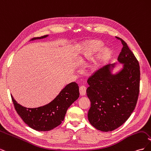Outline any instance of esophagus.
I'll list each match as a JSON object with an SVG mask.
<instances>
[{
    "mask_svg": "<svg viewBox=\"0 0 151 151\" xmlns=\"http://www.w3.org/2000/svg\"><path fill=\"white\" fill-rule=\"evenodd\" d=\"M79 93L81 96H85L86 93V88L84 86H82L79 88Z\"/></svg>",
    "mask_w": 151,
    "mask_h": 151,
    "instance_id": "1",
    "label": "esophagus"
}]
</instances>
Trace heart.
Listing matches in <instances>:
<instances>
[{
  "label": "heart",
  "mask_w": 151,
  "mask_h": 151,
  "mask_svg": "<svg viewBox=\"0 0 151 151\" xmlns=\"http://www.w3.org/2000/svg\"><path fill=\"white\" fill-rule=\"evenodd\" d=\"M102 43L98 41L91 40L83 43L81 50V62H86L87 60L93 57L96 52L101 48ZM111 55L110 50L108 48H104L98 55L96 59L90 66L89 70L91 74L97 72L101 68L104 63L106 62Z\"/></svg>",
  "instance_id": "heart-1"
}]
</instances>
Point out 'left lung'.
Returning <instances> with one entry per match:
<instances>
[{
  "label": "left lung",
  "instance_id": "8db88e82",
  "mask_svg": "<svg viewBox=\"0 0 151 151\" xmlns=\"http://www.w3.org/2000/svg\"><path fill=\"white\" fill-rule=\"evenodd\" d=\"M116 38L123 45L118 57L122 68L114 74L116 63L106 65L88 80L86 93L91 101L88 120L102 132L115 130L128 120L139 94V62L124 41Z\"/></svg>",
  "mask_w": 151,
  "mask_h": 151
}]
</instances>
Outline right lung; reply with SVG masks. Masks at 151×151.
I'll use <instances>...</instances> for the list:
<instances>
[{"mask_svg": "<svg viewBox=\"0 0 151 151\" xmlns=\"http://www.w3.org/2000/svg\"><path fill=\"white\" fill-rule=\"evenodd\" d=\"M45 35L34 38L31 41L48 37ZM79 97L78 84L73 82L67 84L53 101L44 106L30 108L17 103L11 95V98L18 115L26 124L37 131H49L60 125L64 120L67 109Z\"/></svg>", "mask_w": 151, "mask_h": 151, "instance_id": "right-lung-1", "label": "right lung"}]
</instances>
